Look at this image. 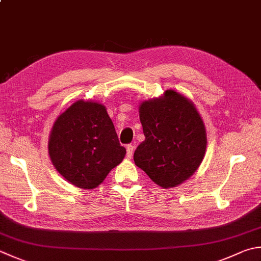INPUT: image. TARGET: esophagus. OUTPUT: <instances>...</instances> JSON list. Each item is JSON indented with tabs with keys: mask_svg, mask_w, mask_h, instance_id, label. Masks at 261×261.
<instances>
[{
	"mask_svg": "<svg viewBox=\"0 0 261 261\" xmlns=\"http://www.w3.org/2000/svg\"><path fill=\"white\" fill-rule=\"evenodd\" d=\"M134 145H132V144H128V145H127L126 146V151H127V158H132V156H133V152H134Z\"/></svg>",
	"mask_w": 261,
	"mask_h": 261,
	"instance_id": "1",
	"label": "esophagus"
}]
</instances>
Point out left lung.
Instances as JSON below:
<instances>
[{"instance_id":"8db88e82","label":"left lung","mask_w":261,"mask_h":261,"mask_svg":"<svg viewBox=\"0 0 261 261\" xmlns=\"http://www.w3.org/2000/svg\"><path fill=\"white\" fill-rule=\"evenodd\" d=\"M145 140L134 153L135 165L164 189L175 188L199 168L207 147L203 120L188 97L167 90L140 106Z\"/></svg>"}]
</instances>
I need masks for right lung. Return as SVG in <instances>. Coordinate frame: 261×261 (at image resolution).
Segmentation results:
<instances>
[{
	"label": "right lung",
	"instance_id": "right-lung-1",
	"mask_svg": "<svg viewBox=\"0 0 261 261\" xmlns=\"http://www.w3.org/2000/svg\"><path fill=\"white\" fill-rule=\"evenodd\" d=\"M53 166L72 185L94 189L125 158L115 126L101 103L80 100L54 121L48 137Z\"/></svg>",
	"mask_w": 261,
	"mask_h": 261
}]
</instances>
